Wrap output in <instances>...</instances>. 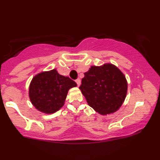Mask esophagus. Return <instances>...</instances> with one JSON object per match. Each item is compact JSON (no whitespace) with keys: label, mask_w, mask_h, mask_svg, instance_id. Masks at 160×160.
<instances>
[{"label":"esophagus","mask_w":160,"mask_h":160,"mask_svg":"<svg viewBox=\"0 0 160 160\" xmlns=\"http://www.w3.org/2000/svg\"><path fill=\"white\" fill-rule=\"evenodd\" d=\"M76 84H77L78 86L79 87L80 84H81V80H80V78H77V79L76 80Z\"/></svg>","instance_id":"obj_1"}]
</instances>
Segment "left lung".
<instances>
[{"mask_svg": "<svg viewBox=\"0 0 160 160\" xmlns=\"http://www.w3.org/2000/svg\"><path fill=\"white\" fill-rule=\"evenodd\" d=\"M79 89L89 106L105 116L115 113L122 106L128 93V81L119 68L104 63L92 65L85 72Z\"/></svg>", "mask_w": 160, "mask_h": 160, "instance_id": "left-lung-1", "label": "left lung"}]
</instances>
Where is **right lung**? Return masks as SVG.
I'll use <instances>...</instances> for the list:
<instances>
[{
    "label": "right lung",
    "mask_w": 160,
    "mask_h": 160,
    "mask_svg": "<svg viewBox=\"0 0 160 160\" xmlns=\"http://www.w3.org/2000/svg\"><path fill=\"white\" fill-rule=\"evenodd\" d=\"M76 86L74 81L59 74L54 68L36 74L30 82L28 94L37 110L52 114L64 106L68 90Z\"/></svg>",
    "instance_id": "right-lung-1"
}]
</instances>
